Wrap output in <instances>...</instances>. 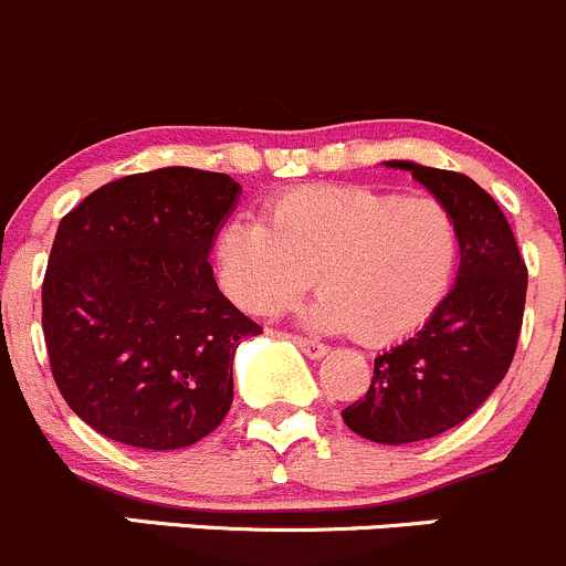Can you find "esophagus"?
Segmentation results:
<instances>
[{
	"mask_svg": "<svg viewBox=\"0 0 566 566\" xmlns=\"http://www.w3.org/2000/svg\"><path fill=\"white\" fill-rule=\"evenodd\" d=\"M291 340L296 343V346L302 348V352L307 354V357L311 359H322L326 352H329V348L324 346V343H318V340H311V337H302V335H291Z\"/></svg>",
	"mask_w": 566,
	"mask_h": 566,
	"instance_id": "esophagus-1",
	"label": "esophagus"
}]
</instances>
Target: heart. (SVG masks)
I'll return each instance as SVG.
<instances>
[{"instance_id": "heart-1", "label": "heart", "mask_w": 566, "mask_h": 566, "mask_svg": "<svg viewBox=\"0 0 566 566\" xmlns=\"http://www.w3.org/2000/svg\"><path fill=\"white\" fill-rule=\"evenodd\" d=\"M226 294L255 316L281 313L313 285L307 322L392 343L424 326L450 294L460 229L436 198L365 185H311L277 196L266 223L234 218L214 242Z\"/></svg>"}]
</instances>
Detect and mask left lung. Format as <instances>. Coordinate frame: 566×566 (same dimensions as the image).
<instances>
[{"instance_id": "obj_1", "label": "left lung", "mask_w": 566, "mask_h": 566, "mask_svg": "<svg viewBox=\"0 0 566 566\" xmlns=\"http://www.w3.org/2000/svg\"><path fill=\"white\" fill-rule=\"evenodd\" d=\"M444 203L460 229L455 285L422 329L373 363L365 398L343 422L376 444L433 439L480 409L515 357L528 272L491 193L465 174L389 160Z\"/></svg>"}]
</instances>
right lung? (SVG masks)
<instances>
[{
	"label": "right lung",
	"instance_id": "1",
	"mask_svg": "<svg viewBox=\"0 0 566 566\" xmlns=\"http://www.w3.org/2000/svg\"><path fill=\"white\" fill-rule=\"evenodd\" d=\"M240 190L229 174L168 166L103 185L62 218L45 348L62 398L106 439L182 450L229 413L237 346L261 332L209 264Z\"/></svg>",
	"mask_w": 566,
	"mask_h": 566
}]
</instances>
